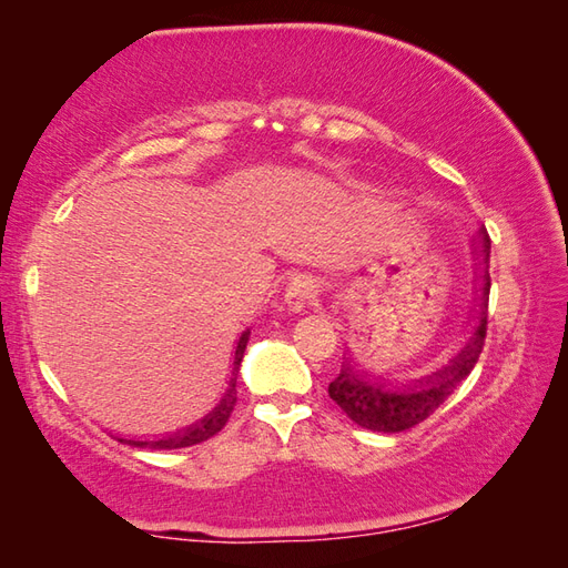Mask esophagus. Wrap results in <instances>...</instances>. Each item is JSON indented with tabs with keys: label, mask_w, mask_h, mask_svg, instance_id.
<instances>
[{
	"label": "esophagus",
	"mask_w": 568,
	"mask_h": 568,
	"mask_svg": "<svg viewBox=\"0 0 568 568\" xmlns=\"http://www.w3.org/2000/svg\"><path fill=\"white\" fill-rule=\"evenodd\" d=\"M318 295V285H315L313 277H295V281L287 285L285 303L291 311H303L305 305H311L313 297Z\"/></svg>",
	"instance_id": "obj_1"
}]
</instances>
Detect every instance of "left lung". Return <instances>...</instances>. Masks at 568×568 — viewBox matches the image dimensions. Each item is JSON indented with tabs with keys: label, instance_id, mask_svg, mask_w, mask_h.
I'll list each match as a JSON object with an SVG mask.
<instances>
[{
	"label": "left lung",
	"instance_id": "left-lung-1",
	"mask_svg": "<svg viewBox=\"0 0 568 568\" xmlns=\"http://www.w3.org/2000/svg\"><path fill=\"white\" fill-rule=\"evenodd\" d=\"M478 243L480 245L476 253L480 255V263L486 265L488 255H491V240H488L486 227L478 230ZM478 285L480 287H476L474 311H470L474 333H470L464 348L440 371L413 381L408 388L390 390L388 383L368 378V373L355 368L353 358L345 361L338 378L328 386L331 398L338 403L345 416L353 423H358V426L381 430V434H400V430H408L418 426L420 420H426L458 388V383L474 371L478 355L484 351L488 325V293H491L488 271L480 273Z\"/></svg>",
	"mask_w": 568,
	"mask_h": 568
}]
</instances>
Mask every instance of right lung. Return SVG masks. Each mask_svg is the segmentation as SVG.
I'll return each mask as SVG.
<instances>
[{
  "label": "right lung",
  "instance_id": "add662e5",
  "mask_svg": "<svg viewBox=\"0 0 568 568\" xmlns=\"http://www.w3.org/2000/svg\"><path fill=\"white\" fill-rule=\"evenodd\" d=\"M247 335L250 331H245L240 335L237 341V348H235V358H233V371H230V383H227V390L223 400L217 403V406L207 413L205 418H200L197 423H192V426L175 430V434H165L155 440H132V438H118L120 444H130V446H138V448H155V450H170V448H187V446H195V444H203V440L213 438L215 434L223 430V426L230 418V413L235 408V383H237V371H240V361H243V353H245V345H247Z\"/></svg>",
  "mask_w": 568,
  "mask_h": 568
}]
</instances>
